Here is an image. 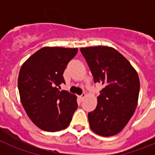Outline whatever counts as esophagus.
Wrapping results in <instances>:
<instances>
[{
    "mask_svg": "<svg viewBox=\"0 0 155 155\" xmlns=\"http://www.w3.org/2000/svg\"><path fill=\"white\" fill-rule=\"evenodd\" d=\"M85 96H86L85 93H83V94H81V95H80V96H79V98H80V99L82 101V100H83L84 98H85Z\"/></svg>",
    "mask_w": 155,
    "mask_h": 155,
    "instance_id": "34e87169",
    "label": "esophagus"
}]
</instances>
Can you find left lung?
I'll list each match as a JSON object with an SVG mask.
<instances>
[{
  "label": "left lung",
  "instance_id": "left-lung-1",
  "mask_svg": "<svg viewBox=\"0 0 155 155\" xmlns=\"http://www.w3.org/2000/svg\"><path fill=\"white\" fill-rule=\"evenodd\" d=\"M94 83L104 87L98 105L87 114L90 127L100 136L116 135L134 115L140 91L137 71L124 56L107 46L81 48Z\"/></svg>",
  "mask_w": 155,
  "mask_h": 155
}]
</instances>
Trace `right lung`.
I'll use <instances>...</instances> for the list:
<instances>
[{
  "label": "right lung",
  "mask_w": 155,
  "mask_h": 155,
  "mask_svg": "<svg viewBox=\"0 0 155 155\" xmlns=\"http://www.w3.org/2000/svg\"><path fill=\"white\" fill-rule=\"evenodd\" d=\"M77 53V48L44 47L21 66L18 81L21 104L32 123L43 130L68 127L78 109L74 94L58 88L65 84L63 74Z\"/></svg>",
  "instance_id": "obj_1"
}]
</instances>
